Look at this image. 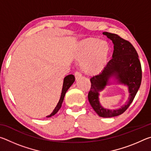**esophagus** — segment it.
Segmentation results:
<instances>
[{"instance_id": "obj_1", "label": "esophagus", "mask_w": 151, "mask_h": 151, "mask_svg": "<svg viewBox=\"0 0 151 151\" xmlns=\"http://www.w3.org/2000/svg\"><path fill=\"white\" fill-rule=\"evenodd\" d=\"M75 76L76 79H78V78H80L82 77V75H81V74L79 73V72H75Z\"/></svg>"}]
</instances>
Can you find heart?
<instances>
[{"label":"heart","instance_id":"1","mask_svg":"<svg viewBox=\"0 0 151 151\" xmlns=\"http://www.w3.org/2000/svg\"><path fill=\"white\" fill-rule=\"evenodd\" d=\"M110 47L106 40L88 37L76 43L73 50L76 60L81 61V69L86 75H98L109 62Z\"/></svg>","mask_w":151,"mask_h":151}]
</instances>
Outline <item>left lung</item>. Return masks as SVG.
Wrapping results in <instances>:
<instances>
[{
  "mask_svg": "<svg viewBox=\"0 0 151 151\" xmlns=\"http://www.w3.org/2000/svg\"><path fill=\"white\" fill-rule=\"evenodd\" d=\"M114 45L112 59L103 72L91 78V88L88 94L89 103L99 116L104 118L119 116L129 108L140 88L142 70L139 55L129 41L116 34L104 32ZM118 83L127 86L129 94L124 105L119 109H105L99 101L100 93L106 86Z\"/></svg>",
  "mask_w": 151,
  "mask_h": 151,
  "instance_id": "8db88e82",
  "label": "left lung"
}]
</instances>
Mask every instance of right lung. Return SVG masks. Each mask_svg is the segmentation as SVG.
Returning <instances> with one entry per match:
<instances>
[{"mask_svg":"<svg viewBox=\"0 0 151 151\" xmlns=\"http://www.w3.org/2000/svg\"><path fill=\"white\" fill-rule=\"evenodd\" d=\"M75 81V76L73 75H68L66 76H65V78H64L63 81V88H62V93H61V95H60V98L59 99V101H58V104H57V106L55 108V109L53 110V111L52 112L50 115L47 116V117H51L52 116H54L55 114L57 113V112L59 111V109H60L61 106H62V103L64 100V98H65V94L66 93V91L68 90L71 85H73L74 82Z\"/></svg>","mask_w":151,"mask_h":151,"instance_id":"right-lung-1","label":"right lung"}]
</instances>
